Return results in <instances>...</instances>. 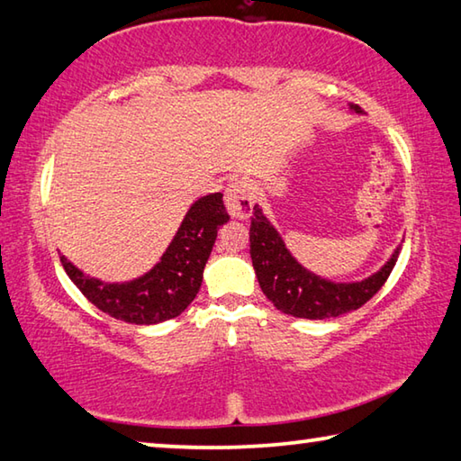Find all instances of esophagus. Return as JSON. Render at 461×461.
Wrapping results in <instances>:
<instances>
[{
	"instance_id": "1",
	"label": "esophagus",
	"mask_w": 461,
	"mask_h": 461,
	"mask_svg": "<svg viewBox=\"0 0 461 461\" xmlns=\"http://www.w3.org/2000/svg\"><path fill=\"white\" fill-rule=\"evenodd\" d=\"M225 207L231 217H238V220H244V217L249 215L254 205L252 199V189H249V183L244 181V178H236L228 185L225 189Z\"/></svg>"
}]
</instances>
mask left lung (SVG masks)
I'll use <instances>...</instances> for the list:
<instances>
[{"instance_id":"1","label":"left lung","mask_w":461,"mask_h":461,"mask_svg":"<svg viewBox=\"0 0 461 461\" xmlns=\"http://www.w3.org/2000/svg\"><path fill=\"white\" fill-rule=\"evenodd\" d=\"M362 113L360 105H349ZM401 246L372 276L357 283H333L301 267L288 252L280 233L272 228L258 205L249 225V256L262 293L278 311L301 319H331L360 309L376 294L393 272Z\"/></svg>"}]
</instances>
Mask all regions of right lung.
Here are the masks:
<instances>
[{
    "mask_svg": "<svg viewBox=\"0 0 461 461\" xmlns=\"http://www.w3.org/2000/svg\"><path fill=\"white\" fill-rule=\"evenodd\" d=\"M228 221L221 193L197 199L160 262L130 283H101L83 275L65 256H60V262L77 288L104 313L126 323L154 325L178 317L191 305L201 288L217 230Z\"/></svg>",
    "mask_w": 461,
    "mask_h": 461,
    "instance_id": "1",
    "label": "right lung"
}]
</instances>
